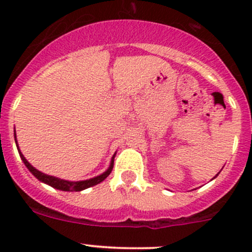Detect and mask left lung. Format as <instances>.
Listing matches in <instances>:
<instances>
[{
  "instance_id": "obj_1",
  "label": "left lung",
  "mask_w": 252,
  "mask_h": 252,
  "mask_svg": "<svg viewBox=\"0 0 252 252\" xmlns=\"http://www.w3.org/2000/svg\"><path fill=\"white\" fill-rule=\"evenodd\" d=\"M217 175H218V174H217ZM217 175H216V177H217ZM216 177H215V178H216Z\"/></svg>"
}]
</instances>
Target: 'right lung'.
I'll return each instance as SVG.
<instances>
[{"mask_svg":"<svg viewBox=\"0 0 252 252\" xmlns=\"http://www.w3.org/2000/svg\"><path fill=\"white\" fill-rule=\"evenodd\" d=\"M14 140H16V145H17L18 152H19L20 158H22V161L24 162V164H25V166H27V168L29 169L30 172H32V175H34L35 178H37V179H39L40 182L45 183V184L50 185V187L55 188V189L62 190V191H81V190H85V189H88V188L94 187V185H97L98 183L103 182V180H105L106 178H107L108 175L111 174L112 168H113V162H114V156H116V154H114L113 157H112L110 167H108V168H107V171H105L102 174L97 175V177H94V178H91V179L80 180V182H69V180L61 179V178L53 177V175L45 174V173H42V172L37 171V169L35 168V167H32V164H30L29 162L27 161V158H25V157L23 156V154H22V152H20V150H19V146H18L16 130H14Z\"/></svg>","mask_w":252,"mask_h":252,"instance_id":"obj_1","label":"right lung"}]
</instances>
